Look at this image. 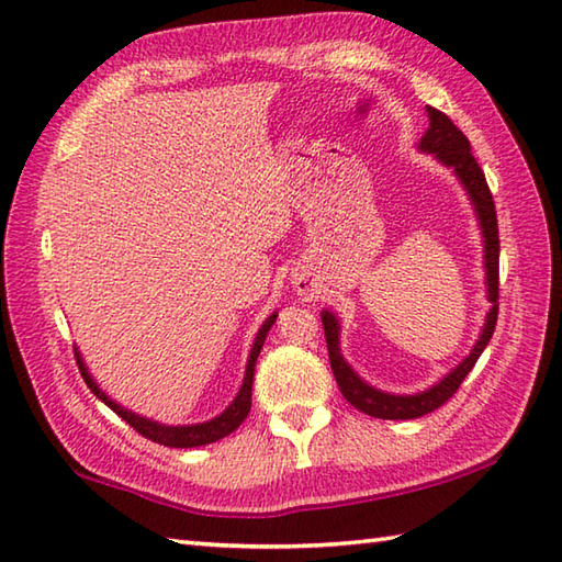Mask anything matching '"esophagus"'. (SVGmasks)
<instances>
[{"mask_svg":"<svg viewBox=\"0 0 562 562\" xmlns=\"http://www.w3.org/2000/svg\"><path fill=\"white\" fill-rule=\"evenodd\" d=\"M296 292H302V294H306L308 292V284H304V288H300Z\"/></svg>","mask_w":562,"mask_h":562,"instance_id":"esophagus-1","label":"esophagus"}]
</instances>
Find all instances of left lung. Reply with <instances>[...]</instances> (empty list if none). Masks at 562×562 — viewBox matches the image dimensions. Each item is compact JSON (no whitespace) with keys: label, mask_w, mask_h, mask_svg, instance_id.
Masks as SVG:
<instances>
[{"label":"left lung","mask_w":562,"mask_h":562,"mask_svg":"<svg viewBox=\"0 0 562 562\" xmlns=\"http://www.w3.org/2000/svg\"><path fill=\"white\" fill-rule=\"evenodd\" d=\"M427 117H429V127L420 137V142H417V149L425 154H432L441 166H447V169L457 176V181L461 183L465 195L471 200L475 220H479V229L483 236L485 294H487V302H491V308H487L481 336L475 340L471 352L465 355L457 367L449 369L437 384L417 393L381 391L369 384V381H364L340 352V318L333 314L330 308H324V312H321V321H324L326 342H328L330 369L333 374H336V381L345 401L352 403L355 408L362 411L364 415L381 417V420H415V417H423L427 413L437 411L439 405H445L453 393H457L461 381L471 372L473 364L479 362V357L485 350V345L491 342L495 324H497L499 238H497V214H495L491 188H487L481 166L473 159L469 139H465L461 130L453 125L445 113L437 109H429V105H427Z\"/></svg>","instance_id":"8db88e82"}]
</instances>
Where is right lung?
<instances>
[{"label": "right lung", "mask_w": 562, "mask_h": 562, "mask_svg": "<svg viewBox=\"0 0 562 562\" xmlns=\"http://www.w3.org/2000/svg\"><path fill=\"white\" fill-rule=\"evenodd\" d=\"M274 318H278V312H272L266 321H262V326L258 328L256 338H254V345H250V352H248V362H246V372H244V381H241V389H238V393L234 396V401L226 405V408L214 415L212 420H205V423H193V425H166V423H159V420H151V417H145L139 415L135 411L125 408V405H121L117 401H113L109 393H105L99 381L91 376L87 362H83V357L79 352V348L75 350L77 355V364H79V372L83 376V381H87V386L91 389L93 396H97L101 403L109 405V408L113 413H117L123 417L125 423L133 425L137 432L142 437H147L151 441H157V445H164V447H176V449H190V447H202V445H212V441H217L226 435H232L234 429L241 425L246 420V415L250 411V389H254V372H256V360L258 355L262 350V342H266L268 338V330L272 328Z\"/></svg>", "instance_id": "obj_1"}]
</instances>
